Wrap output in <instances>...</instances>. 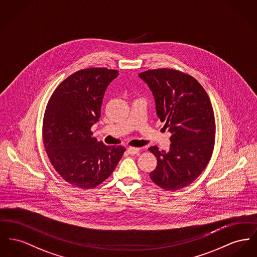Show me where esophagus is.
I'll return each instance as SVG.
<instances>
[{"mask_svg":"<svg viewBox=\"0 0 257 257\" xmlns=\"http://www.w3.org/2000/svg\"><path fill=\"white\" fill-rule=\"evenodd\" d=\"M128 153L129 154H131V155H135V154H138L139 153V151H140V149L139 148H133V147H130V148H128Z\"/></svg>","mask_w":257,"mask_h":257,"instance_id":"1","label":"esophagus"}]
</instances>
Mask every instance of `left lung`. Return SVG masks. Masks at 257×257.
I'll return each mask as SVG.
<instances>
[{
	"mask_svg": "<svg viewBox=\"0 0 257 257\" xmlns=\"http://www.w3.org/2000/svg\"><path fill=\"white\" fill-rule=\"evenodd\" d=\"M139 76L152 91L157 116L172 136L169 151L149 150L157 158L151 181L165 190L183 188L201 175L214 147L215 120L210 98L193 76L155 69Z\"/></svg>",
	"mask_w": 257,
	"mask_h": 257,
	"instance_id": "left-lung-1",
	"label": "left lung"
}]
</instances>
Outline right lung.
<instances>
[{"label": "right lung", "instance_id": "1", "mask_svg": "<svg viewBox=\"0 0 257 257\" xmlns=\"http://www.w3.org/2000/svg\"><path fill=\"white\" fill-rule=\"evenodd\" d=\"M118 71L88 68L62 81L51 95L44 116V146L51 165L73 186L94 188L110 176L126 151L92 137L108 84Z\"/></svg>", "mask_w": 257, "mask_h": 257}]
</instances>
